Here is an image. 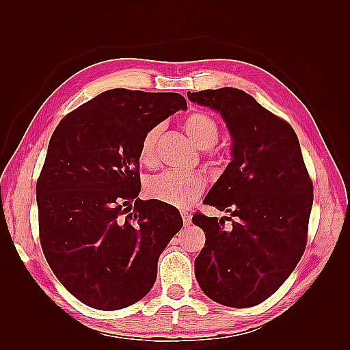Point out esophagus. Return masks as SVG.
Instances as JSON below:
<instances>
[{
	"label": "esophagus",
	"mask_w": 350,
	"mask_h": 350,
	"mask_svg": "<svg viewBox=\"0 0 350 350\" xmlns=\"http://www.w3.org/2000/svg\"><path fill=\"white\" fill-rule=\"evenodd\" d=\"M181 216H183V220H184V225L185 226H188L189 224H191V215H188L187 211H183Z\"/></svg>",
	"instance_id": "1"
}]
</instances>
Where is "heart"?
<instances>
[{
    "mask_svg": "<svg viewBox=\"0 0 350 350\" xmlns=\"http://www.w3.org/2000/svg\"><path fill=\"white\" fill-rule=\"evenodd\" d=\"M184 129L191 142L203 150L211 149L219 139V126L216 121L204 112L188 115L184 122ZM161 131V125H154L143 135L139 157L140 162L146 166H153L156 163V144ZM146 188L150 197L163 201L166 204L188 207L203 194L206 183L203 176L198 174L165 171L161 175L150 178Z\"/></svg>",
    "mask_w": 350,
    "mask_h": 350,
    "instance_id": "obj_1",
    "label": "heart"
}]
</instances>
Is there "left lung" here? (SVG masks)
I'll return each instance as SVG.
<instances>
[{
    "instance_id": "8db88e82",
    "label": "left lung",
    "mask_w": 350,
    "mask_h": 350,
    "mask_svg": "<svg viewBox=\"0 0 350 350\" xmlns=\"http://www.w3.org/2000/svg\"><path fill=\"white\" fill-rule=\"evenodd\" d=\"M187 96L216 111L232 139L230 162L203 203L234 220L225 228L224 217L193 216L206 235L194 262L196 279L210 299L248 308L276 292L299 262L312 183L292 126L251 94L221 88Z\"/></svg>"
}]
</instances>
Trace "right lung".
<instances>
[{
	"label": "right lung",
	"instance_id": "right-lung-1",
	"mask_svg": "<svg viewBox=\"0 0 350 350\" xmlns=\"http://www.w3.org/2000/svg\"><path fill=\"white\" fill-rule=\"evenodd\" d=\"M181 109L178 93L111 89L68 113L51 137L36 185L40 245L62 286L92 308L144 298L183 228L176 207L139 198L143 135Z\"/></svg>",
	"mask_w": 350,
	"mask_h": 350
}]
</instances>
